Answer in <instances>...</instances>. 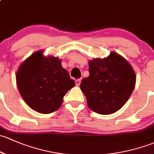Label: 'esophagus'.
Segmentation results:
<instances>
[{"label": "esophagus", "instance_id": "34e87169", "mask_svg": "<svg viewBox=\"0 0 154 154\" xmlns=\"http://www.w3.org/2000/svg\"><path fill=\"white\" fill-rule=\"evenodd\" d=\"M81 82H82V80H81V79H77V80H75V85H76V86H79V85H80Z\"/></svg>", "mask_w": 154, "mask_h": 154}]
</instances>
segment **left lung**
Wrapping results in <instances>:
<instances>
[{"label": "left lung", "mask_w": 154, "mask_h": 154, "mask_svg": "<svg viewBox=\"0 0 154 154\" xmlns=\"http://www.w3.org/2000/svg\"><path fill=\"white\" fill-rule=\"evenodd\" d=\"M88 64L90 75L82 79L80 88L89 108L101 115L114 113L125 105L135 88V71L115 52L104 58L90 60Z\"/></svg>", "instance_id": "left-lung-1"}]
</instances>
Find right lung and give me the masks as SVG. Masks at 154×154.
I'll return each mask as SVG.
<instances>
[{
  "instance_id": "add662e5",
  "label": "right lung",
  "mask_w": 154,
  "mask_h": 154,
  "mask_svg": "<svg viewBox=\"0 0 154 154\" xmlns=\"http://www.w3.org/2000/svg\"><path fill=\"white\" fill-rule=\"evenodd\" d=\"M19 92L29 107L43 114L56 111L75 82L58 57L44 56L42 50L28 57L16 73Z\"/></svg>"
}]
</instances>
